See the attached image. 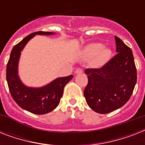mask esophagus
Listing matches in <instances>:
<instances>
[{"label":"esophagus","mask_w":145,"mask_h":145,"mask_svg":"<svg viewBox=\"0 0 145 145\" xmlns=\"http://www.w3.org/2000/svg\"><path fill=\"white\" fill-rule=\"evenodd\" d=\"M83 72H84V71H83V69L80 68H77V69L75 70V74H81V73Z\"/></svg>","instance_id":"esophagus-1"}]
</instances>
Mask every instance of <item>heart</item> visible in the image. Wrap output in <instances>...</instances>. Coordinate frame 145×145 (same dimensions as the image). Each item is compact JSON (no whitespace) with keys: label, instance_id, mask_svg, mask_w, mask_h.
<instances>
[{"label":"heart","instance_id":"obj_1","mask_svg":"<svg viewBox=\"0 0 145 145\" xmlns=\"http://www.w3.org/2000/svg\"><path fill=\"white\" fill-rule=\"evenodd\" d=\"M84 59H93L92 64L94 67H101L108 61L111 56V51L108 48L102 47L101 44L94 43L89 44L82 51Z\"/></svg>","mask_w":145,"mask_h":145}]
</instances>
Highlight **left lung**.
Wrapping results in <instances>:
<instances>
[{"label":"left lung","mask_w":145,"mask_h":145,"mask_svg":"<svg viewBox=\"0 0 145 145\" xmlns=\"http://www.w3.org/2000/svg\"><path fill=\"white\" fill-rule=\"evenodd\" d=\"M117 54L100 68H87L84 95L89 107L99 114L121 108L130 99L137 81L133 52L115 36Z\"/></svg>","instance_id":"left-lung-1"}]
</instances>
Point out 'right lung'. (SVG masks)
<instances>
[{"label": "right lung", "instance_id": "right-lung-1", "mask_svg": "<svg viewBox=\"0 0 145 145\" xmlns=\"http://www.w3.org/2000/svg\"><path fill=\"white\" fill-rule=\"evenodd\" d=\"M52 32L37 31L25 37L15 45L10 53L7 65V81L10 94L18 105L35 114H45L51 112L57 106L63 94L64 87L73 75L59 77L50 84L40 88H31L25 86L18 75V64L22 50L27 43L37 35H50Z\"/></svg>", "mask_w": 145, "mask_h": 145}]
</instances>
